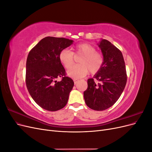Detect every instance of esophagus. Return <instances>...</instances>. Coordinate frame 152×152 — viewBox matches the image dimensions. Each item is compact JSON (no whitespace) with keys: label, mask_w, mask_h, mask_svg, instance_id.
Wrapping results in <instances>:
<instances>
[{"label":"esophagus","mask_w":152,"mask_h":152,"mask_svg":"<svg viewBox=\"0 0 152 152\" xmlns=\"http://www.w3.org/2000/svg\"><path fill=\"white\" fill-rule=\"evenodd\" d=\"M73 82H74V83H75V84H76L77 82H78V80H77V79H73Z\"/></svg>","instance_id":"1"}]
</instances>
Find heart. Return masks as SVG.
Listing matches in <instances>:
<instances>
[{
  "mask_svg": "<svg viewBox=\"0 0 152 152\" xmlns=\"http://www.w3.org/2000/svg\"><path fill=\"white\" fill-rule=\"evenodd\" d=\"M75 55L82 56L79 60V65L72 66L67 72L68 76L77 79L85 77L90 71L91 74H96L102 68L104 59L103 54L98 51L94 45L89 43L77 45L74 51L63 49L59 54V59L65 68H70L74 63Z\"/></svg>",
  "mask_w": 152,
  "mask_h": 152,
  "instance_id": "b5f03b06",
  "label": "heart"
}]
</instances>
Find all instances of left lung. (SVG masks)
Segmentation results:
<instances>
[{"label":"left lung","instance_id":"left-lung-1","mask_svg":"<svg viewBox=\"0 0 152 152\" xmlns=\"http://www.w3.org/2000/svg\"><path fill=\"white\" fill-rule=\"evenodd\" d=\"M98 45L103 54L104 64L93 79L87 80L84 98L87 107L102 111L111 107L120 98L126 85L127 72L120 50L106 39H102Z\"/></svg>","mask_w":152,"mask_h":152}]
</instances>
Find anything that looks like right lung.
Segmentation results:
<instances>
[{"instance_id": "add662e5", "label": "right lung", "mask_w": 152, "mask_h": 152, "mask_svg": "<svg viewBox=\"0 0 152 152\" xmlns=\"http://www.w3.org/2000/svg\"><path fill=\"white\" fill-rule=\"evenodd\" d=\"M72 43L68 39L46 37L30 50L27 57V89L35 102L48 111L65 107L74 85L59 59L61 50ZM58 77H62L61 81L56 80Z\"/></svg>"}]
</instances>
